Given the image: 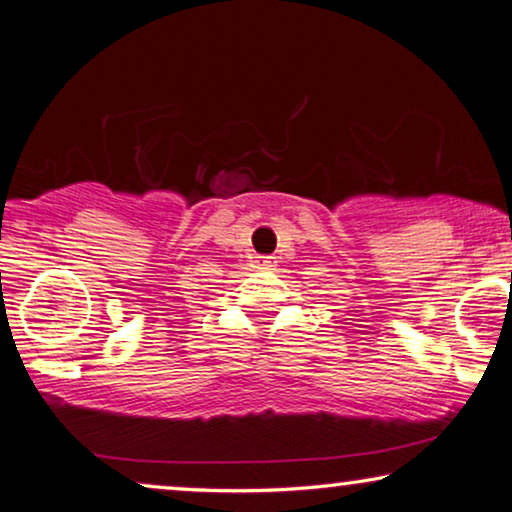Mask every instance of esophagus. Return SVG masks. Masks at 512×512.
<instances>
[{"label":"esophagus","instance_id":"34e87169","mask_svg":"<svg viewBox=\"0 0 512 512\" xmlns=\"http://www.w3.org/2000/svg\"><path fill=\"white\" fill-rule=\"evenodd\" d=\"M272 263H275V261H272V256H256L258 268H270Z\"/></svg>","mask_w":512,"mask_h":512}]
</instances>
